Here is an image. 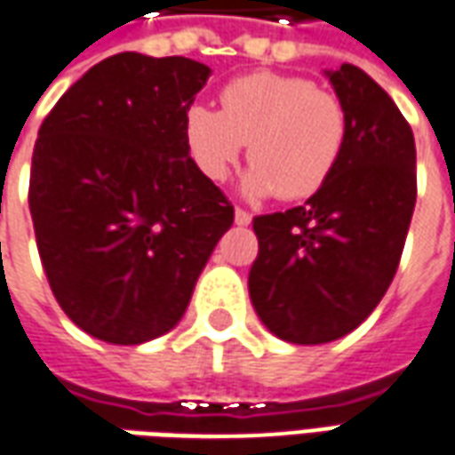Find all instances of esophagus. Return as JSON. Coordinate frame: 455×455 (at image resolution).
Returning <instances> with one entry per match:
<instances>
[{"instance_id":"esophagus-1","label":"esophagus","mask_w":455,"mask_h":455,"mask_svg":"<svg viewBox=\"0 0 455 455\" xmlns=\"http://www.w3.org/2000/svg\"><path fill=\"white\" fill-rule=\"evenodd\" d=\"M251 219H253V217H251L246 209H238V206H236V209H234V221H236L238 227H249Z\"/></svg>"}]
</instances>
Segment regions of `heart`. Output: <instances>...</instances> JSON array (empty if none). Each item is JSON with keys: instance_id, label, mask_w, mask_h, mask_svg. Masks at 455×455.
Here are the masks:
<instances>
[{"instance_id": "1", "label": "heart", "mask_w": 455, "mask_h": 455, "mask_svg": "<svg viewBox=\"0 0 455 455\" xmlns=\"http://www.w3.org/2000/svg\"><path fill=\"white\" fill-rule=\"evenodd\" d=\"M347 130L338 93L300 76L266 71L231 81L221 91V110L195 103L184 113L189 155L212 182L231 172L249 142V196L315 195L338 167Z\"/></svg>"}]
</instances>
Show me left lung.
Returning a JSON list of instances; mask_svg holds the SVG:
<instances>
[{
    "label": "left lung",
    "mask_w": 455,
    "mask_h": 455,
    "mask_svg": "<svg viewBox=\"0 0 455 455\" xmlns=\"http://www.w3.org/2000/svg\"><path fill=\"white\" fill-rule=\"evenodd\" d=\"M347 108V145L303 206L253 219L251 303L275 338H345L392 283L416 204L414 132L382 85L342 63L325 71Z\"/></svg>",
    "instance_id": "obj_1"
}]
</instances>
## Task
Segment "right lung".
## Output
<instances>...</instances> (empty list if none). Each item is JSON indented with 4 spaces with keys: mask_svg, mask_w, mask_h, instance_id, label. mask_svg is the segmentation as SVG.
<instances>
[{
    "mask_svg": "<svg viewBox=\"0 0 455 455\" xmlns=\"http://www.w3.org/2000/svg\"><path fill=\"white\" fill-rule=\"evenodd\" d=\"M209 76L184 56L116 53L41 123L28 182L41 263L63 313L103 342L170 332L234 224L184 138Z\"/></svg>",
    "mask_w": 455,
    "mask_h": 455,
    "instance_id": "right-lung-1",
    "label": "right lung"
}]
</instances>
